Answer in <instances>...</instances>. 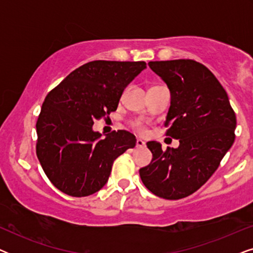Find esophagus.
<instances>
[{
    "label": "esophagus",
    "instance_id": "esophagus-1",
    "mask_svg": "<svg viewBox=\"0 0 253 253\" xmlns=\"http://www.w3.org/2000/svg\"><path fill=\"white\" fill-rule=\"evenodd\" d=\"M145 141L144 140H141V139H139V138H137V140H136V146L139 148V147H145Z\"/></svg>",
    "mask_w": 253,
    "mask_h": 253
}]
</instances>
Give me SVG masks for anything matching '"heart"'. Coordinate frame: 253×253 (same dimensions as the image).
I'll list each match as a JSON object with an SVG mask.
<instances>
[{
	"label": "heart",
	"instance_id": "obj_1",
	"mask_svg": "<svg viewBox=\"0 0 253 253\" xmlns=\"http://www.w3.org/2000/svg\"><path fill=\"white\" fill-rule=\"evenodd\" d=\"M132 126H133V129L139 131V132H144V131H145V126H144V123L141 122V121H133Z\"/></svg>",
	"mask_w": 253,
	"mask_h": 253
}]
</instances>
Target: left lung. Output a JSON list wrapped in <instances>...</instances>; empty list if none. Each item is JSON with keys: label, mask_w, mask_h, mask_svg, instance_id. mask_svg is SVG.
<instances>
[{"label": "left lung", "mask_w": 253, "mask_h": 253, "mask_svg": "<svg viewBox=\"0 0 253 253\" xmlns=\"http://www.w3.org/2000/svg\"><path fill=\"white\" fill-rule=\"evenodd\" d=\"M150 68L170 91L166 136L179 139L177 148L162 150L148 141L151 164L139 169L144 185L160 198L192 195L219 167L235 140L236 115L215 76L193 60L155 61Z\"/></svg>", "instance_id": "obj_1"}]
</instances>
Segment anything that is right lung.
Listing matches in <instances>:
<instances>
[{"instance_id":"1","label":"right lung","mask_w":253,"mask_h":253,"mask_svg":"<svg viewBox=\"0 0 253 253\" xmlns=\"http://www.w3.org/2000/svg\"><path fill=\"white\" fill-rule=\"evenodd\" d=\"M145 68L143 61H92L48 93L37 121V157L55 188L72 197L93 195L108 181L115 159L136 146L126 130L102 139L92 126L115 112L124 88Z\"/></svg>"}]
</instances>
